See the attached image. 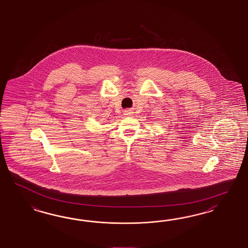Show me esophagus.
Returning a JSON list of instances; mask_svg holds the SVG:
<instances>
[{
  "instance_id": "obj_1",
  "label": "esophagus",
  "mask_w": 248,
  "mask_h": 248,
  "mask_svg": "<svg viewBox=\"0 0 248 248\" xmlns=\"http://www.w3.org/2000/svg\"><path fill=\"white\" fill-rule=\"evenodd\" d=\"M126 113H128V114H129V112H127V111H126Z\"/></svg>"
}]
</instances>
